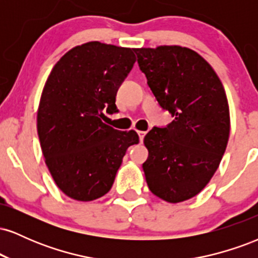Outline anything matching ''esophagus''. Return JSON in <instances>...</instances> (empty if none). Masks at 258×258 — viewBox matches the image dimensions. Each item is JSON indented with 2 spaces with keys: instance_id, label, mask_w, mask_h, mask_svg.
Wrapping results in <instances>:
<instances>
[{
  "instance_id": "obj_1",
  "label": "esophagus",
  "mask_w": 258,
  "mask_h": 258,
  "mask_svg": "<svg viewBox=\"0 0 258 258\" xmlns=\"http://www.w3.org/2000/svg\"><path fill=\"white\" fill-rule=\"evenodd\" d=\"M144 136H146V132H143V131H138V137H139V141H141V143H142V142H143Z\"/></svg>"
}]
</instances>
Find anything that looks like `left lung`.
I'll list each match as a JSON object with an SVG mask.
<instances>
[{
  "label": "left lung",
  "instance_id": "1",
  "mask_svg": "<svg viewBox=\"0 0 258 258\" xmlns=\"http://www.w3.org/2000/svg\"><path fill=\"white\" fill-rule=\"evenodd\" d=\"M133 51L160 106L173 117L144 137L147 184L167 203L188 200L205 188L226 152L230 131L226 91L211 65L193 49Z\"/></svg>",
  "mask_w": 258,
  "mask_h": 258
}]
</instances>
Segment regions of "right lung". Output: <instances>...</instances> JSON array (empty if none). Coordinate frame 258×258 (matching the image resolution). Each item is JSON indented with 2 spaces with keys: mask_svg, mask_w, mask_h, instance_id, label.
<instances>
[{
  "mask_svg": "<svg viewBox=\"0 0 258 258\" xmlns=\"http://www.w3.org/2000/svg\"><path fill=\"white\" fill-rule=\"evenodd\" d=\"M136 61L132 48L92 41L67 52L53 67L37 110L44 161L67 197L92 201L110 190L137 132L102 121L117 112L116 93Z\"/></svg>",
  "mask_w": 258,
  "mask_h": 258,
  "instance_id": "obj_1",
  "label": "right lung"
}]
</instances>
